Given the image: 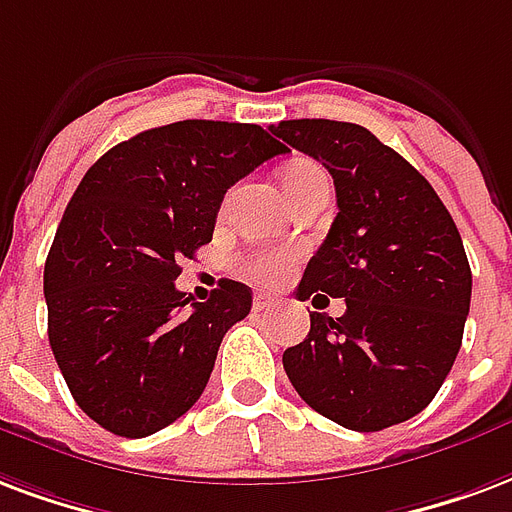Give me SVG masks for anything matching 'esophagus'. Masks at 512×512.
Here are the masks:
<instances>
[{
  "mask_svg": "<svg viewBox=\"0 0 512 512\" xmlns=\"http://www.w3.org/2000/svg\"><path fill=\"white\" fill-rule=\"evenodd\" d=\"M252 306H255V312H263V309H271V306H276V298L268 293H257L255 298H252Z\"/></svg>",
  "mask_w": 512,
  "mask_h": 512,
  "instance_id": "34e87169",
  "label": "esophagus"
}]
</instances>
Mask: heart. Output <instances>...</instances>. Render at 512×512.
Wrapping results in <instances>:
<instances>
[{
	"label": "heart",
	"mask_w": 512,
	"mask_h": 512,
	"mask_svg": "<svg viewBox=\"0 0 512 512\" xmlns=\"http://www.w3.org/2000/svg\"><path fill=\"white\" fill-rule=\"evenodd\" d=\"M328 179L325 170L317 165V162L309 160H295L290 162L285 170H282V189H285V198L301 192L314 181ZM293 266V252L290 249H260V252H252V255L241 257V274L246 279H252L257 285H274L279 279H285L287 271Z\"/></svg>",
	"instance_id": "1"
}]
</instances>
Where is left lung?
I'll list each match as a JSON object with an SVG mask.
<instances>
[{"label": "left lung", "instance_id": "1", "mask_svg": "<svg viewBox=\"0 0 512 512\" xmlns=\"http://www.w3.org/2000/svg\"><path fill=\"white\" fill-rule=\"evenodd\" d=\"M323 162L336 206L298 298H344L342 317L312 312L287 347L298 396L333 423L380 431L429 407L456 361L472 298L458 227L429 181L361 124L293 119L271 127Z\"/></svg>", "mask_w": 512, "mask_h": 512}]
</instances>
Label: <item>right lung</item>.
I'll return each mask as SVG.
<instances>
[{"mask_svg": "<svg viewBox=\"0 0 512 512\" xmlns=\"http://www.w3.org/2000/svg\"><path fill=\"white\" fill-rule=\"evenodd\" d=\"M257 124L187 119L105 151L64 208L45 260L48 342L94 423L149 437L200 399L252 290L222 279L206 304L176 290L208 244L225 192L285 154Z\"/></svg>", "mask_w": 512, "mask_h": 512, "instance_id": "add662e5", "label": "right lung"}]
</instances>
